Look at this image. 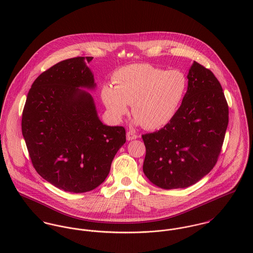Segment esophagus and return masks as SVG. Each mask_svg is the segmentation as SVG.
<instances>
[{
	"mask_svg": "<svg viewBox=\"0 0 253 253\" xmlns=\"http://www.w3.org/2000/svg\"><path fill=\"white\" fill-rule=\"evenodd\" d=\"M126 138H127V140H136V139H138V135L133 131H128L126 134Z\"/></svg>",
	"mask_w": 253,
	"mask_h": 253,
	"instance_id": "obj_1",
	"label": "esophagus"
}]
</instances>
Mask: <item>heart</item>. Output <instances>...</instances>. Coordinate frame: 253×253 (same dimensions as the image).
<instances>
[{"instance_id":"obj_1","label":"heart","mask_w":253,"mask_h":253,"mask_svg":"<svg viewBox=\"0 0 253 253\" xmlns=\"http://www.w3.org/2000/svg\"><path fill=\"white\" fill-rule=\"evenodd\" d=\"M115 86L106 84L102 100L114 121H120L132 105L135 123L146 129L168 124L187 93L188 81L179 70H164L147 63L131 64L113 75Z\"/></svg>"}]
</instances>
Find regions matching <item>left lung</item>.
<instances>
[{
	"label": "left lung",
	"mask_w": 253,
	"mask_h": 253,
	"mask_svg": "<svg viewBox=\"0 0 253 253\" xmlns=\"http://www.w3.org/2000/svg\"><path fill=\"white\" fill-rule=\"evenodd\" d=\"M187 79V93L173 118L141 136L143 172L163 189L185 188L208 174L217 162L228 126V104L211 71L194 61Z\"/></svg>",
	"instance_id": "obj_1"
}]
</instances>
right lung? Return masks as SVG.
<instances>
[{
	"instance_id": "obj_1",
	"label": "right lung",
	"mask_w": 253,
	"mask_h": 253,
	"mask_svg": "<svg viewBox=\"0 0 253 253\" xmlns=\"http://www.w3.org/2000/svg\"><path fill=\"white\" fill-rule=\"evenodd\" d=\"M93 57L57 63L41 74L27 95L22 135L38 173L72 193L91 191L104 182L113 158L126 141L122 126L99 119L93 97Z\"/></svg>"
}]
</instances>
